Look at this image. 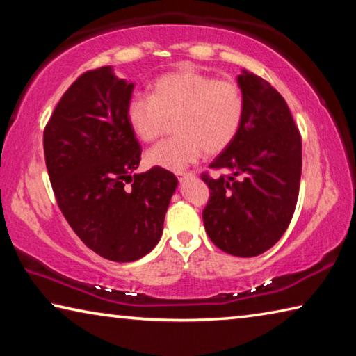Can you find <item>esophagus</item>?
Returning <instances> with one entry per match:
<instances>
[{
  "label": "esophagus",
  "mask_w": 356,
  "mask_h": 356,
  "mask_svg": "<svg viewBox=\"0 0 356 356\" xmlns=\"http://www.w3.org/2000/svg\"><path fill=\"white\" fill-rule=\"evenodd\" d=\"M193 176H195V174H193V172H184V174H177V179L180 180V182H184V180L191 179Z\"/></svg>",
  "instance_id": "esophagus-1"
}]
</instances>
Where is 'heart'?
Wrapping results in <instances>:
<instances>
[{
    "label": "heart",
    "instance_id": "b5f03b06",
    "mask_svg": "<svg viewBox=\"0 0 356 356\" xmlns=\"http://www.w3.org/2000/svg\"><path fill=\"white\" fill-rule=\"evenodd\" d=\"M245 116V97L236 81L196 70L161 75L152 84V95H136L127 105V120L144 143L163 136L174 122L176 138L149 150L150 166L180 172L196 163L206 150L218 155L236 140Z\"/></svg>",
    "mask_w": 356,
    "mask_h": 356
}]
</instances>
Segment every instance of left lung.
Instances as JSON below:
<instances>
[{
    "label": "left lung",
    "instance_id": "obj_1",
    "mask_svg": "<svg viewBox=\"0 0 356 356\" xmlns=\"http://www.w3.org/2000/svg\"><path fill=\"white\" fill-rule=\"evenodd\" d=\"M245 116L234 143L210 163L221 174L202 180L210 200L202 212L210 240L227 254L254 257L278 242L292 220L301 176V136L272 84L242 70Z\"/></svg>",
    "mask_w": 356,
    "mask_h": 356
}]
</instances>
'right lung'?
I'll return each instance as SVG.
<instances>
[{
  "mask_svg": "<svg viewBox=\"0 0 356 356\" xmlns=\"http://www.w3.org/2000/svg\"><path fill=\"white\" fill-rule=\"evenodd\" d=\"M134 88L110 65L89 70L65 91L44 131L59 209L88 248L114 262L155 248L177 188L163 168L136 174L141 147L127 120Z\"/></svg>",
  "mask_w": 356,
  "mask_h": 356,
  "instance_id": "right-lung-1",
  "label": "right lung"
}]
</instances>
